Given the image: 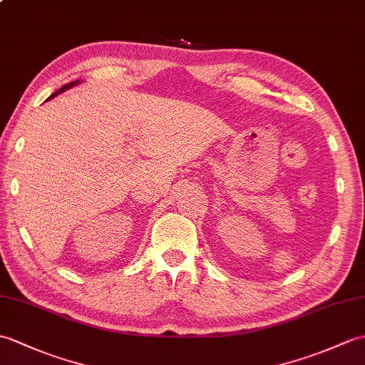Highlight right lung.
I'll return each instance as SVG.
<instances>
[{
	"instance_id": "add662e5",
	"label": "right lung",
	"mask_w": 365,
	"mask_h": 365,
	"mask_svg": "<svg viewBox=\"0 0 365 365\" xmlns=\"http://www.w3.org/2000/svg\"><path fill=\"white\" fill-rule=\"evenodd\" d=\"M79 81H76V82H70V83H66V86H63L61 90H57L56 93H53V96H49L48 99H51V98H54V96H57L58 95V93H62V91H65V90H68V88H71L73 86H76V83H78Z\"/></svg>"
}]
</instances>
